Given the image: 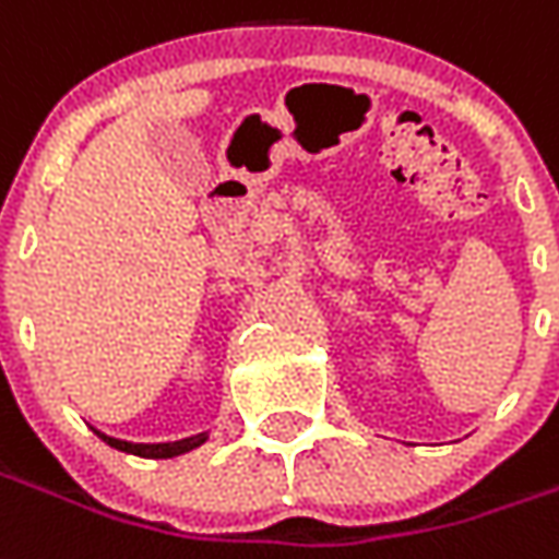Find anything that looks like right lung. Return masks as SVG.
I'll return each instance as SVG.
<instances>
[{"label": "right lung", "mask_w": 559, "mask_h": 559, "mask_svg": "<svg viewBox=\"0 0 559 559\" xmlns=\"http://www.w3.org/2000/svg\"><path fill=\"white\" fill-rule=\"evenodd\" d=\"M96 436L103 439L105 444H111L117 451L123 454H135V456H147V460H169V456L187 454L193 451L199 444L209 439V432H199V436H190V439H181V442H159V444H135V442H123V439H115V436H105L96 429Z\"/></svg>", "instance_id": "add662e5"}]
</instances>
